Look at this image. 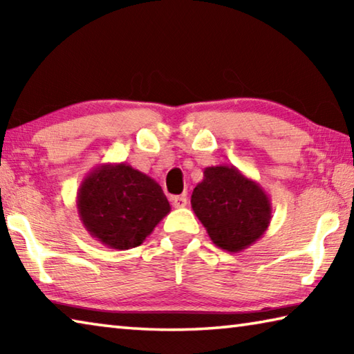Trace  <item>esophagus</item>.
<instances>
[{"label":"esophagus","instance_id":"34e87169","mask_svg":"<svg viewBox=\"0 0 354 354\" xmlns=\"http://www.w3.org/2000/svg\"><path fill=\"white\" fill-rule=\"evenodd\" d=\"M171 201H173V206L178 207V209H179V207H185V206H187V198H185L184 195L173 196Z\"/></svg>","mask_w":354,"mask_h":354}]
</instances>
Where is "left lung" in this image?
<instances>
[{"label": "left lung", "mask_w": 354, "mask_h": 354, "mask_svg": "<svg viewBox=\"0 0 354 354\" xmlns=\"http://www.w3.org/2000/svg\"><path fill=\"white\" fill-rule=\"evenodd\" d=\"M190 205L211 241L230 253L259 241L272 220L270 196L234 165L206 167Z\"/></svg>", "instance_id": "obj_1"}]
</instances>
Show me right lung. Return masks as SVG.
<instances>
[{
  "label": "right lung",
  "instance_id": "add662e5",
  "mask_svg": "<svg viewBox=\"0 0 354 354\" xmlns=\"http://www.w3.org/2000/svg\"><path fill=\"white\" fill-rule=\"evenodd\" d=\"M76 207L88 234L112 250L139 247L171 209L153 178L124 162L88 171L77 189Z\"/></svg>",
  "mask_w": 354,
  "mask_h": 354
}]
</instances>
